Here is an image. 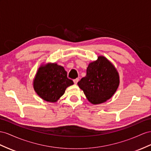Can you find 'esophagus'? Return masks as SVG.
I'll list each match as a JSON object with an SVG mask.
<instances>
[{
	"label": "esophagus",
	"mask_w": 151,
	"mask_h": 151,
	"mask_svg": "<svg viewBox=\"0 0 151 151\" xmlns=\"http://www.w3.org/2000/svg\"><path fill=\"white\" fill-rule=\"evenodd\" d=\"M78 80H79V79H78V78H76V79H74V80H73V82H74V83H75V84H76L77 83H78Z\"/></svg>",
	"instance_id": "1"
}]
</instances>
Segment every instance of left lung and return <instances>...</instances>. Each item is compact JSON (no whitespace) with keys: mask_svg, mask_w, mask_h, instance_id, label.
Masks as SVG:
<instances>
[{"mask_svg":"<svg viewBox=\"0 0 151 151\" xmlns=\"http://www.w3.org/2000/svg\"><path fill=\"white\" fill-rule=\"evenodd\" d=\"M78 85L88 101L97 105L114 94L119 85V76L114 65L105 57L99 56L88 64L86 76Z\"/></svg>","mask_w":151,"mask_h":151,"instance_id":"obj_1","label":"left lung"}]
</instances>
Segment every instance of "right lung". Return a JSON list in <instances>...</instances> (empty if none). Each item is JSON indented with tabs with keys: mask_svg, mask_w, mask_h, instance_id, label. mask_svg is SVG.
I'll use <instances>...</instances> for the list:
<instances>
[{
	"mask_svg": "<svg viewBox=\"0 0 151 151\" xmlns=\"http://www.w3.org/2000/svg\"><path fill=\"white\" fill-rule=\"evenodd\" d=\"M73 82L67 76V72L61 65L48 64L39 68L34 80V88L42 99L56 102Z\"/></svg>",
	"mask_w": 151,
	"mask_h": 151,
	"instance_id": "1",
	"label": "right lung"
}]
</instances>
